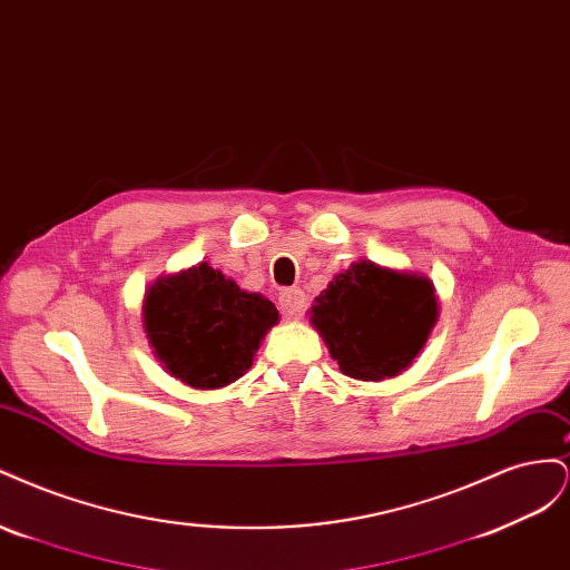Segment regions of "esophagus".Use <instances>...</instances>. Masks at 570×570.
I'll list each match as a JSON object with an SVG mask.
<instances>
[{
	"instance_id": "obj_1",
	"label": "esophagus",
	"mask_w": 570,
	"mask_h": 570,
	"mask_svg": "<svg viewBox=\"0 0 570 570\" xmlns=\"http://www.w3.org/2000/svg\"><path fill=\"white\" fill-rule=\"evenodd\" d=\"M278 304H281V314L285 318H299L306 308V297L299 287H287L281 292Z\"/></svg>"
}]
</instances>
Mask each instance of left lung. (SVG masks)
Masks as SVG:
<instances>
[{
	"label": "left lung",
	"instance_id": "left-lung-1",
	"mask_svg": "<svg viewBox=\"0 0 570 570\" xmlns=\"http://www.w3.org/2000/svg\"><path fill=\"white\" fill-rule=\"evenodd\" d=\"M438 321L435 287L419 275L358 262L312 306V323L344 375L383 381L404 371Z\"/></svg>",
	"mask_w": 570,
	"mask_h": 570
}]
</instances>
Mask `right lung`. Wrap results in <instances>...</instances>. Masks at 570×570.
<instances>
[{"label": "right lung", "mask_w": 570, "mask_h": 570, "mask_svg": "<svg viewBox=\"0 0 570 570\" xmlns=\"http://www.w3.org/2000/svg\"><path fill=\"white\" fill-rule=\"evenodd\" d=\"M278 308L199 264L161 278L145 299V331L154 354L178 381L214 390L237 381Z\"/></svg>", "instance_id": "1"}]
</instances>
